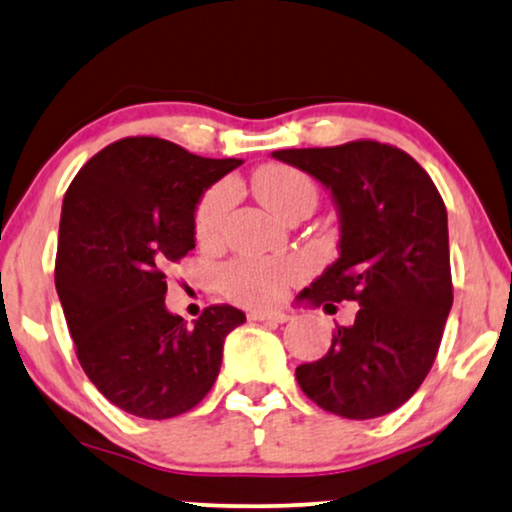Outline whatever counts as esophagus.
Here are the masks:
<instances>
[{
	"label": "esophagus",
	"mask_w": 512,
	"mask_h": 512,
	"mask_svg": "<svg viewBox=\"0 0 512 512\" xmlns=\"http://www.w3.org/2000/svg\"><path fill=\"white\" fill-rule=\"evenodd\" d=\"M250 321H271V323H286L290 321V316L286 312H250L248 314Z\"/></svg>",
	"instance_id": "obj_1"
}]
</instances>
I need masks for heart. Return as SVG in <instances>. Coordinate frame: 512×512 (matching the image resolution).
I'll use <instances>...</instances> for the list:
<instances>
[{"instance_id":"1","label":"heart","mask_w":512,"mask_h":512,"mask_svg":"<svg viewBox=\"0 0 512 512\" xmlns=\"http://www.w3.org/2000/svg\"><path fill=\"white\" fill-rule=\"evenodd\" d=\"M257 198L276 217H286L300 205L316 203V186L307 174L288 165H267L255 174ZM234 203V186L219 184L205 193L196 210V236L200 243H215L222 236L226 215ZM304 274L295 257H252L243 255L226 262L219 271V286L231 300L248 307H269L283 300L290 283Z\"/></svg>"}]
</instances>
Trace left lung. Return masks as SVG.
I'll list each match as a JSON object with an SVG mask.
<instances>
[{
  "label": "left lung",
  "mask_w": 512,
  "mask_h": 512,
  "mask_svg": "<svg viewBox=\"0 0 512 512\" xmlns=\"http://www.w3.org/2000/svg\"><path fill=\"white\" fill-rule=\"evenodd\" d=\"M271 155L326 186L340 219V257L297 297L326 312L359 304L297 383L335 416H385L430 373L454 304L444 200L409 153L378 141Z\"/></svg>",
  "instance_id": "8db88e82"
}]
</instances>
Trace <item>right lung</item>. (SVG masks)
<instances>
[{
    "label": "right lung",
    "instance_id": "right-lung-1",
    "mask_svg": "<svg viewBox=\"0 0 512 512\" xmlns=\"http://www.w3.org/2000/svg\"><path fill=\"white\" fill-rule=\"evenodd\" d=\"M238 158L127 137L75 174L58 226L56 293L77 359L103 397L148 420L191 411L215 385L245 314L208 307L189 326L165 307L163 267L196 248V208Z\"/></svg>",
    "mask_w": 512,
    "mask_h": 512
}]
</instances>
